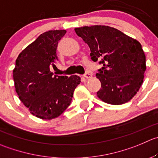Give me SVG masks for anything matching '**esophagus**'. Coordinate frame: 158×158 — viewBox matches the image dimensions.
Instances as JSON below:
<instances>
[{
  "instance_id": "34e87169",
  "label": "esophagus",
  "mask_w": 158,
  "mask_h": 158,
  "mask_svg": "<svg viewBox=\"0 0 158 158\" xmlns=\"http://www.w3.org/2000/svg\"><path fill=\"white\" fill-rule=\"evenodd\" d=\"M92 76H93V74H92L90 72H86V73L84 74V77H85V79H91Z\"/></svg>"
}]
</instances>
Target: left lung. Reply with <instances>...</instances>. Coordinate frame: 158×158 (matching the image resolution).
<instances>
[{
    "instance_id": "obj_1",
    "label": "left lung",
    "mask_w": 158,
    "mask_h": 158,
    "mask_svg": "<svg viewBox=\"0 0 158 158\" xmlns=\"http://www.w3.org/2000/svg\"><path fill=\"white\" fill-rule=\"evenodd\" d=\"M75 31L89 47L92 60L102 65L96 73L101 82L98 97L112 105L131 100L141 86L146 71V56L140 42L105 25L77 27Z\"/></svg>"
}]
</instances>
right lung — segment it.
Returning <instances> with one entry per match:
<instances>
[{"instance_id":"add662e5","label":"right lung","mask_w":158,"mask_h":158,"mask_svg":"<svg viewBox=\"0 0 158 158\" xmlns=\"http://www.w3.org/2000/svg\"><path fill=\"white\" fill-rule=\"evenodd\" d=\"M65 33V30H52L39 35L20 53L13 70L20 100L32 115L42 120L60 116L70 105L81 82L76 75L53 76L50 71L58 60V42Z\"/></svg>"}]
</instances>
